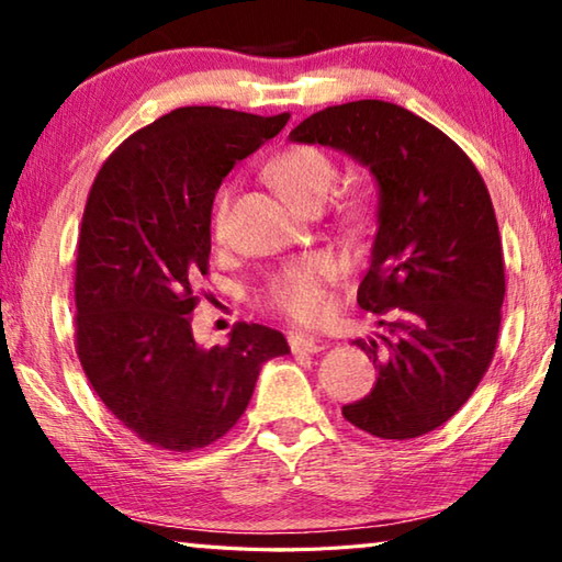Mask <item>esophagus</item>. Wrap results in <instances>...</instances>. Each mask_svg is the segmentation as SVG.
I'll list each match as a JSON object with an SVG mask.
<instances>
[{"mask_svg":"<svg viewBox=\"0 0 562 562\" xmlns=\"http://www.w3.org/2000/svg\"><path fill=\"white\" fill-rule=\"evenodd\" d=\"M288 341L294 355H315V351L325 349V341L312 335H304V331H292Z\"/></svg>","mask_w":562,"mask_h":562,"instance_id":"esophagus-1","label":"esophagus"}]
</instances>
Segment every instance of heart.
<instances>
[{
  "instance_id": "obj_1",
  "label": "heart",
  "mask_w": 562,
  "mask_h": 562,
  "mask_svg": "<svg viewBox=\"0 0 562 562\" xmlns=\"http://www.w3.org/2000/svg\"><path fill=\"white\" fill-rule=\"evenodd\" d=\"M270 178L288 193L294 203L304 207L319 205L329 193L337 178V164L327 150L312 144H294L270 164ZM235 188L225 183L215 193L211 207V233L223 237L227 227ZM341 215L347 223H359L367 215L364 198H345ZM339 280V265L331 255H310V258L288 262L260 290V302L265 307L278 312L292 322H317L329 310V290Z\"/></svg>"
}]
</instances>
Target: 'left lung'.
I'll return each instance as SVG.
<instances>
[{"mask_svg": "<svg viewBox=\"0 0 562 562\" xmlns=\"http://www.w3.org/2000/svg\"><path fill=\"white\" fill-rule=\"evenodd\" d=\"M290 138L345 150L379 183V231L357 302L384 315L389 335L382 357L374 339H355L379 376L341 414L379 439L439 429L488 372L506 294L496 211L479 168L429 121L376 99L312 113Z\"/></svg>", "mask_w": 562, "mask_h": 562, "instance_id": "8db88e82", "label": "left lung"}]
</instances>
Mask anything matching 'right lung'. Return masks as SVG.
I'll list each match as a JSON object with an SVG mask.
<instances>
[{
	"mask_svg": "<svg viewBox=\"0 0 562 562\" xmlns=\"http://www.w3.org/2000/svg\"><path fill=\"white\" fill-rule=\"evenodd\" d=\"M290 113L183 106L123 140L101 166L76 245V355L109 412L156 449L195 451L233 429L260 367L288 355L278 329L237 322L201 349L190 312L211 260V207L237 160Z\"/></svg>",
	"mask_w": 562,
	"mask_h": 562,
	"instance_id": "add662e5",
	"label": "right lung"
}]
</instances>
